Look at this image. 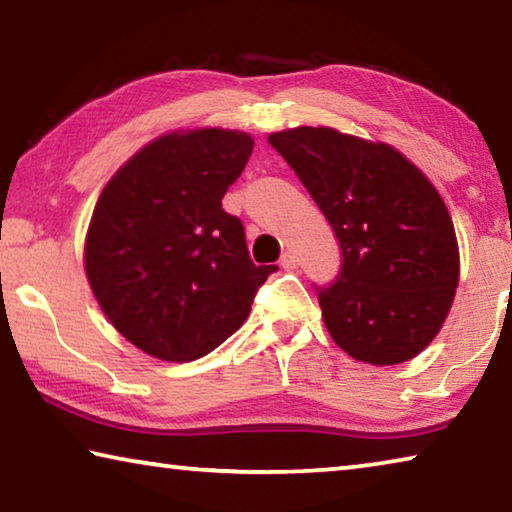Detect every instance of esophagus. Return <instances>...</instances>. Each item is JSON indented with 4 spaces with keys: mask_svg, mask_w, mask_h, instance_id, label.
<instances>
[{
    "mask_svg": "<svg viewBox=\"0 0 512 512\" xmlns=\"http://www.w3.org/2000/svg\"><path fill=\"white\" fill-rule=\"evenodd\" d=\"M280 264H282V268H287V271H293V268L298 266V257H296V253H293V250H287V253L282 255Z\"/></svg>",
    "mask_w": 512,
    "mask_h": 512,
    "instance_id": "1",
    "label": "esophagus"
}]
</instances>
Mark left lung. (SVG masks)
<instances>
[{
    "label": "left lung",
    "instance_id": "8db88e82",
    "mask_svg": "<svg viewBox=\"0 0 512 512\" xmlns=\"http://www.w3.org/2000/svg\"><path fill=\"white\" fill-rule=\"evenodd\" d=\"M339 239L343 264L316 287L329 336L352 359L395 366L436 339L458 287V241L436 187L391 144L327 126L271 133Z\"/></svg>",
    "mask_w": 512,
    "mask_h": 512
}]
</instances>
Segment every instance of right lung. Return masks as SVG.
<instances>
[{"label": "right lung", "instance_id": "1", "mask_svg": "<svg viewBox=\"0 0 512 512\" xmlns=\"http://www.w3.org/2000/svg\"><path fill=\"white\" fill-rule=\"evenodd\" d=\"M223 128L162 135L103 187L85 237L99 307L135 348L194 361L237 332L277 266H255L244 225L221 207L253 153Z\"/></svg>", "mask_w": 512, "mask_h": 512}]
</instances>
